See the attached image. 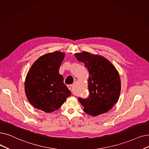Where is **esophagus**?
<instances>
[{"label":"esophagus","instance_id":"1","mask_svg":"<svg viewBox=\"0 0 149 149\" xmlns=\"http://www.w3.org/2000/svg\"><path fill=\"white\" fill-rule=\"evenodd\" d=\"M67 86H68V89H69V90H70V89H71V87H72V85H67Z\"/></svg>","mask_w":149,"mask_h":149}]
</instances>
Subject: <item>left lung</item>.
I'll list each match as a JSON object with an SVG mask.
<instances>
[{
	"label": "left lung",
	"instance_id": "left-lung-1",
	"mask_svg": "<svg viewBox=\"0 0 149 149\" xmlns=\"http://www.w3.org/2000/svg\"><path fill=\"white\" fill-rule=\"evenodd\" d=\"M89 71V95L79 97L83 110L92 116L107 113L117 103L120 93V79L118 70L104 57L87 52L75 54Z\"/></svg>",
	"mask_w": 149,
	"mask_h": 149
}]
</instances>
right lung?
Masks as SVG:
<instances>
[{
	"mask_svg": "<svg viewBox=\"0 0 149 149\" xmlns=\"http://www.w3.org/2000/svg\"><path fill=\"white\" fill-rule=\"evenodd\" d=\"M64 54L54 52L45 54L34 63L25 82V91L31 104L46 113L58 108L71 95L63 83L59 69Z\"/></svg>",
	"mask_w": 149,
	"mask_h": 149,
	"instance_id": "add662e5",
	"label": "right lung"
}]
</instances>
